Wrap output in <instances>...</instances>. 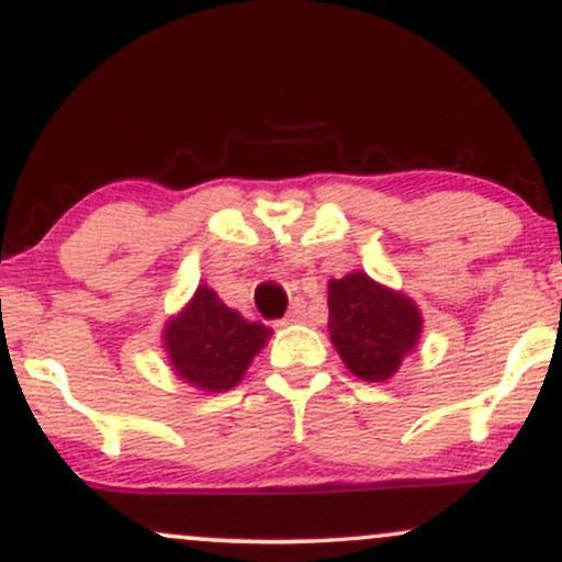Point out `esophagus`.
<instances>
[{
	"label": "esophagus",
	"instance_id": "esophagus-1",
	"mask_svg": "<svg viewBox=\"0 0 562 562\" xmlns=\"http://www.w3.org/2000/svg\"><path fill=\"white\" fill-rule=\"evenodd\" d=\"M301 319H306V303H303L301 299H295L293 306H290L285 322H301Z\"/></svg>",
	"mask_w": 562,
	"mask_h": 562
}]
</instances>
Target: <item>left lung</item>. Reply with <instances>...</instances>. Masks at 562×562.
I'll return each instance as SVG.
<instances>
[{"label": "left lung", "instance_id": "1", "mask_svg": "<svg viewBox=\"0 0 562 562\" xmlns=\"http://www.w3.org/2000/svg\"><path fill=\"white\" fill-rule=\"evenodd\" d=\"M327 306V330L335 351L359 380H389L420 340V308L364 272L330 280Z\"/></svg>", "mask_w": 562, "mask_h": 562}]
</instances>
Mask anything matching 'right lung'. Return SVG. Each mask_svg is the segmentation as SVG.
Listing matches in <instances>:
<instances>
[{"instance_id":"obj_1","label":"right lung","mask_w":562,"mask_h":562,"mask_svg":"<svg viewBox=\"0 0 562 562\" xmlns=\"http://www.w3.org/2000/svg\"><path fill=\"white\" fill-rule=\"evenodd\" d=\"M269 335L267 325L248 322L209 285H200L182 312L166 322L164 346L179 378L218 393L240 383Z\"/></svg>"}]
</instances>
